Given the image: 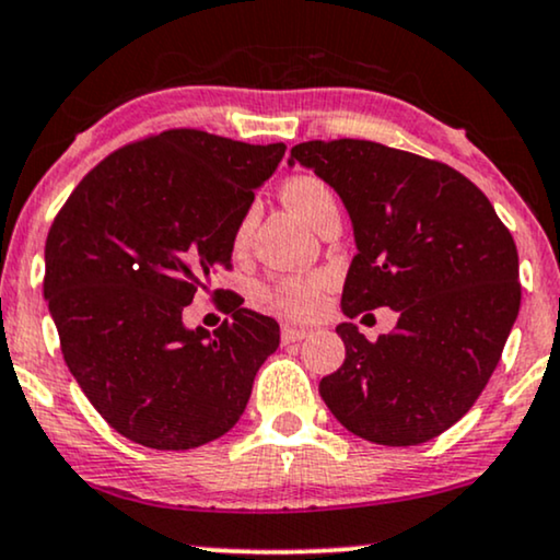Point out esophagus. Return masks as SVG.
I'll list each match as a JSON object with an SVG mask.
<instances>
[{
	"instance_id": "esophagus-1",
	"label": "esophagus",
	"mask_w": 560,
	"mask_h": 560,
	"mask_svg": "<svg viewBox=\"0 0 560 560\" xmlns=\"http://www.w3.org/2000/svg\"><path fill=\"white\" fill-rule=\"evenodd\" d=\"M280 337H282V345H295V342H301V339L308 337V329H301V326L285 324V326H282Z\"/></svg>"
}]
</instances>
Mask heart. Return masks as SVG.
<instances>
[{
	"instance_id": "heart-1",
	"label": "heart",
	"mask_w": 560,
	"mask_h": 560,
	"mask_svg": "<svg viewBox=\"0 0 560 560\" xmlns=\"http://www.w3.org/2000/svg\"><path fill=\"white\" fill-rule=\"evenodd\" d=\"M282 200H285V206L306 223L314 221V215L324 206L334 202L329 187H326L322 179L308 177V174H301V177L288 179L285 187H282ZM246 234H249V221L242 223L236 242L242 244ZM265 298L272 308L282 311V314L303 318V316L314 314V311L318 308V303H322V282L318 280H285V282H280V285L267 290Z\"/></svg>"
}]
</instances>
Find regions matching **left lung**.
<instances>
[{"label": "left lung", "instance_id": "obj_1", "mask_svg": "<svg viewBox=\"0 0 560 560\" xmlns=\"http://www.w3.org/2000/svg\"><path fill=\"white\" fill-rule=\"evenodd\" d=\"M352 221L354 254L342 314L394 308V334L368 342L345 322V362L318 394L358 438L422 445L466 413L499 365L520 314L514 238L489 198L432 159L375 141L339 138L290 149Z\"/></svg>", "mask_w": 560, "mask_h": 560}]
</instances>
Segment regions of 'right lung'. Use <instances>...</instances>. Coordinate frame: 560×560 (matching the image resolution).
Returning a JSON list of instances; mask_svg holds the SVG:
<instances>
[{"label": "right lung", "instance_id": "add662e5", "mask_svg": "<svg viewBox=\"0 0 560 560\" xmlns=\"http://www.w3.org/2000/svg\"><path fill=\"white\" fill-rule=\"evenodd\" d=\"M282 154L285 143L164 130L103 159L56 215L43 295L71 375L122 438L192 450L244 413L278 322L234 303L210 334L183 314L231 265L254 190Z\"/></svg>", "mask_w": 560, "mask_h": 560}]
</instances>
